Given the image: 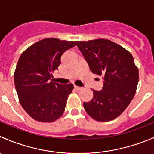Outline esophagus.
Returning a JSON list of instances; mask_svg holds the SVG:
<instances>
[{"instance_id":"obj_1","label":"esophagus","mask_w":154,"mask_h":154,"mask_svg":"<svg viewBox=\"0 0 154 154\" xmlns=\"http://www.w3.org/2000/svg\"><path fill=\"white\" fill-rule=\"evenodd\" d=\"M74 89H76V90H80V89H82V87H80V86H74Z\"/></svg>"}]
</instances>
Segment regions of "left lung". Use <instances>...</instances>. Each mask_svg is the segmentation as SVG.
<instances>
[{"label": "left lung", "mask_w": 154, "mask_h": 154, "mask_svg": "<svg viewBox=\"0 0 154 154\" xmlns=\"http://www.w3.org/2000/svg\"><path fill=\"white\" fill-rule=\"evenodd\" d=\"M93 74L104 77L101 91L92 89L93 98L83 103L86 113L95 120L110 121L129 106L136 92L138 68L132 54L107 39L76 41Z\"/></svg>", "instance_id": "obj_1"}]
</instances>
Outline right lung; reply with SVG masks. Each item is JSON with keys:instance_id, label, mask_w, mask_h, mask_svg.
<instances>
[{"instance_id": "obj_1", "label": "right lung", "mask_w": 154, "mask_h": 154, "mask_svg": "<svg viewBox=\"0 0 154 154\" xmlns=\"http://www.w3.org/2000/svg\"><path fill=\"white\" fill-rule=\"evenodd\" d=\"M76 46V41L45 38L22 53L14 72L19 102L30 117L51 123L62 117L72 83L62 85L50 80L61 63V56Z\"/></svg>"}]
</instances>
